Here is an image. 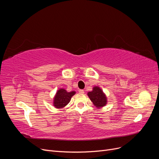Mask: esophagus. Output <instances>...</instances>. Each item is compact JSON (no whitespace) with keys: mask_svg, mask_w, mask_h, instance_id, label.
Segmentation results:
<instances>
[{"mask_svg":"<svg viewBox=\"0 0 159 159\" xmlns=\"http://www.w3.org/2000/svg\"><path fill=\"white\" fill-rule=\"evenodd\" d=\"M79 93H84V89H80L79 90Z\"/></svg>","mask_w":159,"mask_h":159,"instance_id":"1","label":"esophagus"}]
</instances>
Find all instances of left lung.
<instances>
[{"mask_svg": "<svg viewBox=\"0 0 159 159\" xmlns=\"http://www.w3.org/2000/svg\"><path fill=\"white\" fill-rule=\"evenodd\" d=\"M89 99L93 104L98 107H103L107 103V98L99 88L94 87L91 92L88 93Z\"/></svg>", "mask_w": 159, "mask_h": 159, "instance_id": "obj_1", "label": "left lung"}]
</instances>
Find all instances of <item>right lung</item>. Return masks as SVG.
Instances as JSON below:
<instances>
[{"label":"right lung","mask_w":159,"mask_h":159,"mask_svg":"<svg viewBox=\"0 0 159 159\" xmlns=\"http://www.w3.org/2000/svg\"><path fill=\"white\" fill-rule=\"evenodd\" d=\"M75 93V91L67 92L64 89H59L57 91L54 98V105L57 108H61L65 107L70 102L71 98Z\"/></svg>","instance_id":"obj_1"}]
</instances>
